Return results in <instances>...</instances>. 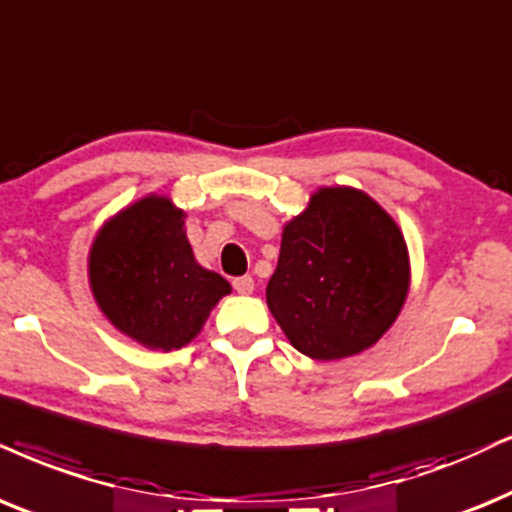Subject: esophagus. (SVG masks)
<instances>
[{
    "instance_id": "obj_1",
    "label": "esophagus",
    "mask_w": 512,
    "mask_h": 512,
    "mask_svg": "<svg viewBox=\"0 0 512 512\" xmlns=\"http://www.w3.org/2000/svg\"><path fill=\"white\" fill-rule=\"evenodd\" d=\"M234 288H236V293L250 295L252 290H255V281H252V276H238V278H234Z\"/></svg>"
}]
</instances>
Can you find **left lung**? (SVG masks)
<instances>
[{"label":"left lung","mask_w":512,"mask_h":512,"mask_svg":"<svg viewBox=\"0 0 512 512\" xmlns=\"http://www.w3.org/2000/svg\"><path fill=\"white\" fill-rule=\"evenodd\" d=\"M399 226L364 191L328 186L283 226L267 304L297 352L345 359L375 345L409 293Z\"/></svg>","instance_id":"obj_1"}]
</instances>
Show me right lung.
<instances>
[{
	"label": "right lung",
	"mask_w": 512,
	"mask_h": 512,
	"mask_svg": "<svg viewBox=\"0 0 512 512\" xmlns=\"http://www.w3.org/2000/svg\"><path fill=\"white\" fill-rule=\"evenodd\" d=\"M89 286L120 333L163 352L189 345L231 293L226 278L196 262L184 210L167 196L141 198L103 224L89 250Z\"/></svg>",
	"instance_id": "obj_1"
}]
</instances>
